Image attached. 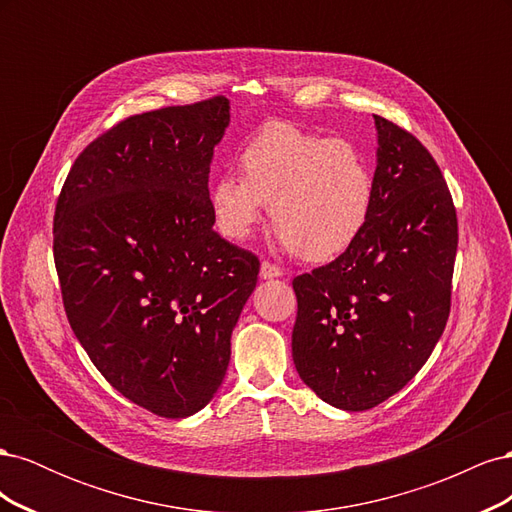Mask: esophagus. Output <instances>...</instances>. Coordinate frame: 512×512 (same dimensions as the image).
Returning <instances> with one entry per match:
<instances>
[{"label": "esophagus", "instance_id": "34e87169", "mask_svg": "<svg viewBox=\"0 0 512 512\" xmlns=\"http://www.w3.org/2000/svg\"><path fill=\"white\" fill-rule=\"evenodd\" d=\"M280 275H282L280 267H275L273 262H269V260H262V265H260L262 280H273V277H280Z\"/></svg>", "mask_w": 512, "mask_h": 512}]
</instances>
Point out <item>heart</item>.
<instances>
[{
	"instance_id": "1",
	"label": "heart",
	"mask_w": 512,
	"mask_h": 512,
	"mask_svg": "<svg viewBox=\"0 0 512 512\" xmlns=\"http://www.w3.org/2000/svg\"><path fill=\"white\" fill-rule=\"evenodd\" d=\"M239 177L211 183L213 224L230 241H247L269 205L286 250L327 262L361 239L376 203V181L359 147L305 132L286 121L262 126L239 151Z\"/></svg>"
}]
</instances>
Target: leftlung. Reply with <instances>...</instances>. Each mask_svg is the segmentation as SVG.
<instances>
[{"label": "left lung", "instance_id": "1", "mask_svg": "<svg viewBox=\"0 0 512 512\" xmlns=\"http://www.w3.org/2000/svg\"><path fill=\"white\" fill-rule=\"evenodd\" d=\"M376 203L348 252L294 277L292 361L327 404L361 412L416 376L451 312L457 213L416 136L374 115Z\"/></svg>", "mask_w": 512, "mask_h": 512}]
</instances>
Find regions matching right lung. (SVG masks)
<instances>
[{
  "mask_svg": "<svg viewBox=\"0 0 512 512\" xmlns=\"http://www.w3.org/2000/svg\"><path fill=\"white\" fill-rule=\"evenodd\" d=\"M224 96L132 115L89 143L57 198L53 256L70 327L91 363L164 418L205 408L258 258L213 230L209 170Z\"/></svg>",
  "mask_w": 512,
  "mask_h": 512,
  "instance_id": "1",
  "label": "right lung"
}]
</instances>
